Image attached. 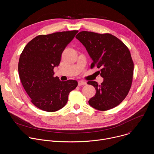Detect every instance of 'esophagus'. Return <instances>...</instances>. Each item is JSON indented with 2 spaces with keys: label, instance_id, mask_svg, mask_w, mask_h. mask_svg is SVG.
Segmentation results:
<instances>
[{
  "label": "esophagus",
  "instance_id": "esophagus-1",
  "mask_svg": "<svg viewBox=\"0 0 154 154\" xmlns=\"http://www.w3.org/2000/svg\"><path fill=\"white\" fill-rule=\"evenodd\" d=\"M86 83L84 81H82V80H79L78 82V85L80 86H82V85H86Z\"/></svg>",
  "mask_w": 154,
  "mask_h": 154
}]
</instances>
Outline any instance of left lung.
Instances as JSON below:
<instances>
[{
	"label": "left lung",
	"instance_id": "obj_1",
	"mask_svg": "<svg viewBox=\"0 0 154 154\" xmlns=\"http://www.w3.org/2000/svg\"><path fill=\"white\" fill-rule=\"evenodd\" d=\"M75 38L93 60L91 68L95 66L100 68V75L103 78L100 85L95 81L88 82L96 90L89 104L100 111L118 106L128 94L132 82L134 66L128 49L120 39L109 33L82 31Z\"/></svg>",
	"mask_w": 154,
	"mask_h": 154
}]
</instances>
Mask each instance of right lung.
Here are the masks:
<instances>
[{
	"mask_svg": "<svg viewBox=\"0 0 154 154\" xmlns=\"http://www.w3.org/2000/svg\"><path fill=\"white\" fill-rule=\"evenodd\" d=\"M78 30L38 35L21 53L18 63L20 82L34 105L54 112L66 104L69 93L77 87L76 80L60 81L54 77L61 54Z\"/></svg>",
	"mask_w": 154,
	"mask_h": 154,
	"instance_id": "obj_1",
	"label": "right lung"
}]
</instances>
